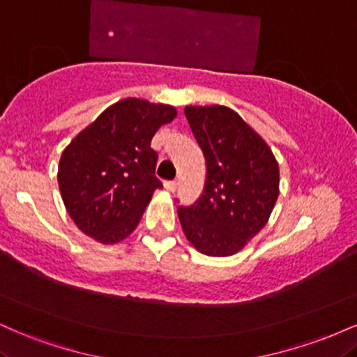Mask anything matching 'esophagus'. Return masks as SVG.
<instances>
[{"mask_svg": "<svg viewBox=\"0 0 357 357\" xmlns=\"http://www.w3.org/2000/svg\"><path fill=\"white\" fill-rule=\"evenodd\" d=\"M165 188H166L167 191L174 192L176 190H178V183H176V181H166V183H165Z\"/></svg>", "mask_w": 357, "mask_h": 357, "instance_id": "obj_1", "label": "esophagus"}]
</instances>
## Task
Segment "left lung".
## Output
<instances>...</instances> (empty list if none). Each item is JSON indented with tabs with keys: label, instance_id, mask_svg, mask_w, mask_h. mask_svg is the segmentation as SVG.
I'll return each instance as SVG.
<instances>
[{
	"label": "left lung",
	"instance_id": "1",
	"mask_svg": "<svg viewBox=\"0 0 357 357\" xmlns=\"http://www.w3.org/2000/svg\"><path fill=\"white\" fill-rule=\"evenodd\" d=\"M206 159L202 198L178 208L184 235L208 257H230L247 247L272 215L278 198V162L235 110L225 105L184 107Z\"/></svg>",
	"mask_w": 357,
	"mask_h": 357
}]
</instances>
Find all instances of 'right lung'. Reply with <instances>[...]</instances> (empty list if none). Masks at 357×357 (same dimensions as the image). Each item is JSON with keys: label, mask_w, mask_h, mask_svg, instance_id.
I'll use <instances>...</instances> for the list:
<instances>
[{"label": "right lung", "mask_w": 357, "mask_h": 357, "mask_svg": "<svg viewBox=\"0 0 357 357\" xmlns=\"http://www.w3.org/2000/svg\"><path fill=\"white\" fill-rule=\"evenodd\" d=\"M176 116L173 105L129 97L105 109L65 147L56 178L80 231L114 245L136 230L154 191L162 188L151 139Z\"/></svg>", "instance_id": "1"}]
</instances>
